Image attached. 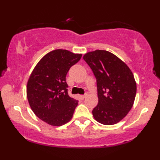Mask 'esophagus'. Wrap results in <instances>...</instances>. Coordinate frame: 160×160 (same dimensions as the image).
<instances>
[{
  "label": "esophagus",
  "mask_w": 160,
  "mask_h": 160,
  "mask_svg": "<svg viewBox=\"0 0 160 160\" xmlns=\"http://www.w3.org/2000/svg\"><path fill=\"white\" fill-rule=\"evenodd\" d=\"M79 97H80V98L81 99V100H83L84 98H85L86 97V95H80L79 96Z\"/></svg>",
  "instance_id": "34e87169"
}]
</instances>
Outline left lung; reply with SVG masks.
<instances>
[{
	"label": "left lung",
	"instance_id": "left-lung-1",
	"mask_svg": "<svg viewBox=\"0 0 160 160\" xmlns=\"http://www.w3.org/2000/svg\"><path fill=\"white\" fill-rule=\"evenodd\" d=\"M97 82L98 104L92 110L98 122L112 125L120 122L132 107L136 83L129 67L107 51L96 50L83 56Z\"/></svg>",
	"mask_w": 160,
	"mask_h": 160
}]
</instances>
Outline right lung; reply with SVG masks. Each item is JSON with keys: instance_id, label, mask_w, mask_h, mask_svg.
Returning a JSON list of instances; mask_svg holds the SVG:
<instances>
[{"instance_id": "right-lung-1", "label": "right lung", "mask_w": 160, "mask_h": 160, "mask_svg": "<svg viewBox=\"0 0 160 160\" xmlns=\"http://www.w3.org/2000/svg\"><path fill=\"white\" fill-rule=\"evenodd\" d=\"M81 57L67 50H55L42 57L32 71L27 97L32 112L47 124L62 126L72 119L78 101L68 95L65 78Z\"/></svg>"}]
</instances>
